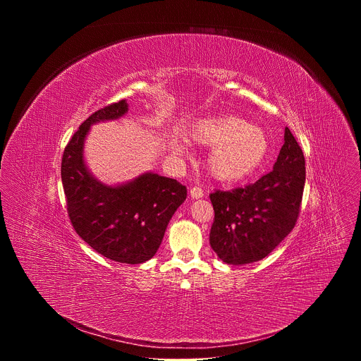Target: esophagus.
<instances>
[{"label":"esophagus","mask_w":361,"mask_h":361,"mask_svg":"<svg viewBox=\"0 0 361 361\" xmlns=\"http://www.w3.org/2000/svg\"><path fill=\"white\" fill-rule=\"evenodd\" d=\"M190 195H191L192 198H201V197L204 195V190H202L200 185H194V187H191V190H190Z\"/></svg>","instance_id":"obj_1"}]
</instances>
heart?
I'll return each mask as SVG.
<instances>
[{"label": "heart", "instance_id": "obj_1", "mask_svg": "<svg viewBox=\"0 0 361 361\" xmlns=\"http://www.w3.org/2000/svg\"><path fill=\"white\" fill-rule=\"evenodd\" d=\"M191 138L204 145H214L209 167L220 180H240L259 167L269 149V140L259 127L234 116L200 120L190 131Z\"/></svg>", "mask_w": 361, "mask_h": 361}]
</instances>
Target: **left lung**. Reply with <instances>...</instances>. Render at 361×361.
<instances>
[{"label": "left lung", "mask_w": 361, "mask_h": 361, "mask_svg": "<svg viewBox=\"0 0 361 361\" xmlns=\"http://www.w3.org/2000/svg\"><path fill=\"white\" fill-rule=\"evenodd\" d=\"M305 183L304 154L288 128L269 174L245 187L210 194L212 248L233 266L259 262L294 228Z\"/></svg>", "instance_id": "1"}]
</instances>
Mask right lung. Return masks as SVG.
<instances>
[{
  "label": "right lung",
  "mask_w": 361,
  "mask_h": 361,
  "mask_svg": "<svg viewBox=\"0 0 361 361\" xmlns=\"http://www.w3.org/2000/svg\"><path fill=\"white\" fill-rule=\"evenodd\" d=\"M128 110L126 99L91 114L68 141L61 160L67 213L75 233L110 260L140 264L157 252L166 228L187 197L174 178L147 173L131 183L111 187L97 181L82 159L91 124L116 120Z\"/></svg>",
  "instance_id": "1"
}]
</instances>
